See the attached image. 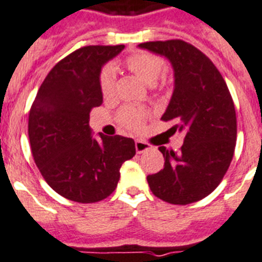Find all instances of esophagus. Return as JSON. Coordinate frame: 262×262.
Wrapping results in <instances>:
<instances>
[{
    "label": "esophagus",
    "mask_w": 262,
    "mask_h": 262,
    "mask_svg": "<svg viewBox=\"0 0 262 262\" xmlns=\"http://www.w3.org/2000/svg\"><path fill=\"white\" fill-rule=\"evenodd\" d=\"M150 149H151V146H150L149 144H146V142H144V141H136V151H137L138 154L145 153V151H147V150Z\"/></svg>",
    "instance_id": "obj_1"
}]
</instances>
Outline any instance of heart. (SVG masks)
<instances>
[{"label": "heart", "mask_w": 262, "mask_h": 262, "mask_svg": "<svg viewBox=\"0 0 262 262\" xmlns=\"http://www.w3.org/2000/svg\"><path fill=\"white\" fill-rule=\"evenodd\" d=\"M126 67L137 75L141 80L145 81L147 85H154L162 75L165 70V63L159 56L149 54V52H138L129 56L125 62ZM116 88V71L115 67L111 64L105 66L100 74V90L105 97L112 96ZM144 109L134 108V106H125L118 113V121L125 128L138 129L144 121Z\"/></svg>", "instance_id": "obj_1"}]
</instances>
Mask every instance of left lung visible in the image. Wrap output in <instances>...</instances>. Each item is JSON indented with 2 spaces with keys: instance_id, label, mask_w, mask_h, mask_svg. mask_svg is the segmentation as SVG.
Listing matches in <instances>:
<instances>
[{
  "instance_id": "8db88e82",
  "label": "left lung",
  "mask_w": 262,
  "mask_h": 262,
  "mask_svg": "<svg viewBox=\"0 0 262 262\" xmlns=\"http://www.w3.org/2000/svg\"><path fill=\"white\" fill-rule=\"evenodd\" d=\"M165 56L174 71V91L163 121L185 132L179 151L159 146L165 166L147 175L154 195L170 204H190L210 195L235 153L236 111L226 81L203 52L181 39L138 45Z\"/></svg>"
}]
</instances>
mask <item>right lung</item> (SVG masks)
Instances as JSON below:
<instances>
[{
	"label": "right lung",
	"instance_id": "add662e5",
	"mask_svg": "<svg viewBox=\"0 0 262 262\" xmlns=\"http://www.w3.org/2000/svg\"><path fill=\"white\" fill-rule=\"evenodd\" d=\"M85 46L54 66L29 115L35 165L52 190L77 203H95L116 190L120 167L136 154L132 138L92 136L90 112L103 104L101 68L124 50Z\"/></svg>",
	"mask_w": 262,
	"mask_h": 262
}]
</instances>
